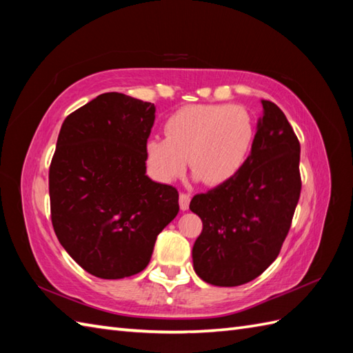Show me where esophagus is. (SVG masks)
Here are the masks:
<instances>
[{
    "label": "esophagus",
    "instance_id": "1",
    "mask_svg": "<svg viewBox=\"0 0 353 353\" xmlns=\"http://www.w3.org/2000/svg\"><path fill=\"white\" fill-rule=\"evenodd\" d=\"M190 201H191V194L181 192V197H179V205H181L182 211H186V209L190 208Z\"/></svg>",
    "mask_w": 353,
    "mask_h": 353
}]
</instances>
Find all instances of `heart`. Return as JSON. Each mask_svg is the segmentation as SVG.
Instances as JSON below:
<instances>
[{
  "label": "heart",
  "mask_w": 353,
  "mask_h": 353,
  "mask_svg": "<svg viewBox=\"0 0 353 353\" xmlns=\"http://www.w3.org/2000/svg\"><path fill=\"white\" fill-rule=\"evenodd\" d=\"M165 138L145 142V161L161 182L181 177L188 157L191 170L206 185L234 179L247 161L254 139L250 112L235 104H190L170 115Z\"/></svg>",
  "instance_id": "1"
}]
</instances>
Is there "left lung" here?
Wrapping results in <instances>:
<instances>
[{
    "label": "left lung",
    "mask_w": 353,
    "mask_h": 353,
    "mask_svg": "<svg viewBox=\"0 0 353 353\" xmlns=\"http://www.w3.org/2000/svg\"><path fill=\"white\" fill-rule=\"evenodd\" d=\"M262 108L241 171L190 203L203 223L192 247L194 270L219 287H236L265 272L282 249L301 197V142L274 103L262 100Z\"/></svg>",
    "instance_id": "8db88e82"
}]
</instances>
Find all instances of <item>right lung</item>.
I'll use <instances>...</instances> for the list:
<instances>
[{
    "label": "right lung",
    "mask_w": 353,
    "mask_h": 353,
    "mask_svg": "<svg viewBox=\"0 0 353 353\" xmlns=\"http://www.w3.org/2000/svg\"><path fill=\"white\" fill-rule=\"evenodd\" d=\"M153 103L106 92L65 118L50 165L51 223L77 264L123 279L150 262L179 192L145 176Z\"/></svg>",
    "instance_id": "1"
}]
</instances>
